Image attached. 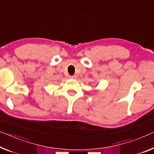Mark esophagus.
<instances>
[{"instance_id":"obj_1","label":"esophagus","mask_w":154,"mask_h":154,"mask_svg":"<svg viewBox=\"0 0 154 154\" xmlns=\"http://www.w3.org/2000/svg\"><path fill=\"white\" fill-rule=\"evenodd\" d=\"M69 78H70V79H75V78H76V76H75V75H69Z\"/></svg>"}]
</instances>
